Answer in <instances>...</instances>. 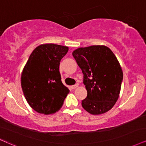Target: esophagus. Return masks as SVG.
I'll use <instances>...</instances> for the list:
<instances>
[{"label":"esophagus","mask_w":146,"mask_h":146,"mask_svg":"<svg viewBox=\"0 0 146 146\" xmlns=\"http://www.w3.org/2000/svg\"><path fill=\"white\" fill-rule=\"evenodd\" d=\"M79 85L78 84H75V85H73V86H71V88L72 90H74L75 89V88H77V87H78Z\"/></svg>","instance_id":"esophagus-1"}]
</instances>
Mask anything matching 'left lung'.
I'll return each instance as SVG.
<instances>
[{"label": "left lung", "mask_w": 146, "mask_h": 146, "mask_svg": "<svg viewBox=\"0 0 146 146\" xmlns=\"http://www.w3.org/2000/svg\"><path fill=\"white\" fill-rule=\"evenodd\" d=\"M72 54L82 69L88 92L82 107L92 114L108 112L118 100L123 78L117 57L104 45L79 48Z\"/></svg>", "instance_id": "obj_1"}]
</instances>
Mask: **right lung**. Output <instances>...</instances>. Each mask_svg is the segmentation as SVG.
<instances>
[{"instance_id":"right-lung-1","label":"right lung","mask_w":146,"mask_h":146,"mask_svg":"<svg viewBox=\"0 0 146 146\" xmlns=\"http://www.w3.org/2000/svg\"><path fill=\"white\" fill-rule=\"evenodd\" d=\"M69 47L54 44L37 46L22 71L24 96L35 111L51 114L61 108L69 90L62 84L59 64Z\"/></svg>"}]
</instances>
